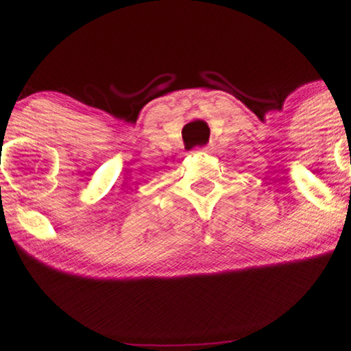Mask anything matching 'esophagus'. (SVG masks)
<instances>
[{
  "mask_svg": "<svg viewBox=\"0 0 351 351\" xmlns=\"http://www.w3.org/2000/svg\"><path fill=\"white\" fill-rule=\"evenodd\" d=\"M198 151H203V153H206L208 151V146H202V148H197Z\"/></svg>",
  "mask_w": 351,
  "mask_h": 351,
  "instance_id": "esophagus-1",
  "label": "esophagus"
}]
</instances>
